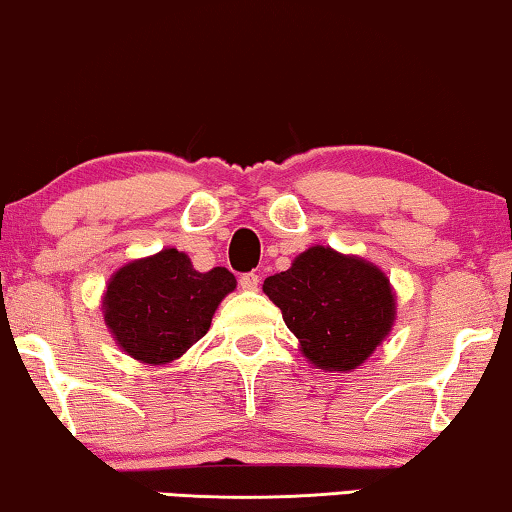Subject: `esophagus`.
Masks as SVG:
<instances>
[{
	"label": "esophagus",
	"mask_w": 512,
	"mask_h": 512,
	"mask_svg": "<svg viewBox=\"0 0 512 512\" xmlns=\"http://www.w3.org/2000/svg\"><path fill=\"white\" fill-rule=\"evenodd\" d=\"M239 285L246 292H255L259 287V276H257V273H243V276L239 278Z\"/></svg>",
	"instance_id": "esophagus-1"
}]
</instances>
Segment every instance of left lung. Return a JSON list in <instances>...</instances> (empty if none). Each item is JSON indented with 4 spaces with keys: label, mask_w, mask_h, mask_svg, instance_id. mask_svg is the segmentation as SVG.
<instances>
[{
    "label": "left lung",
    "mask_w": 512,
    "mask_h": 512,
    "mask_svg": "<svg viewBox=\"0 0 512 512\" xmlns=\"http://www.w3.org/2000/svg\"><path fill=\"white\" fill-rule=\"evenodd\" d=\"M262 290L280 308L315 369L348 373L383 345L397 320V294L369 259L311 246Z\"/></svg>",
    "instance_id": "1"
}]
</instances>
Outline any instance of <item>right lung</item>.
Masks as SVG:
<instances>
[{
    "label": "right lung",
    "instance_id": "right-lung-1",
    "mask_svg": "<svg viewBox=\"0 0 512 512\" xmlns=\"http://www.w3.org/2000/svg\"><path fill=\"white\" fill-rule=\"evenodd\" d=\"M236 290L225 266L201 273L176 248L122 264L106 283L104 322L136 362L164 366L181 359L211 327L220 301Z\"/></svg>",
    "mask_w": 512,
    "mask_h": 512
}]
</instances>
